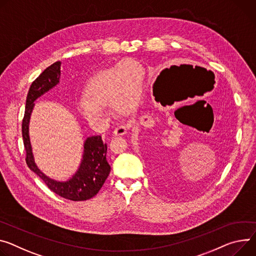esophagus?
I'll use <instances>...</instances> for the list:
<instances>
[{
  "mask_svg": "<svg viewBox=\"0 0 256 256\" xmlns=\"http://www.w3.org/2000/svg\"><path fill=\"white\" fill-rule=\"evenodd\" d=\"M134 122V120H130L126 124H122V126H118V128H116L113 132L114 136H122L124 134L128 132V130H130V128H132V124Z\"/></svg>",
  "mask_w": 256,
  "mask_h": 256,
  "instance_id": "1",
  "label": "esophagus"
}]
</instances>
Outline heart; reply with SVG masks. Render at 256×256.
I'll return each mask as SVG.
<instances>
[{
  "instance_id": "b5f03b06",
  "label": "heart",
  "mask_w": 256,
  "mask_h": 256,
  "mask_svg": "<svg viewBox=\"0 0 256 256\" xmlns=\"http://www.w3.org/2000/svg\"><path fill=\"white\" fill-rule=\"evenodd\" d=\"M144 90V72L141 64L124 59L92 76L76 106L88 120L104 122L107 118L106 104L120 113L134 110L141 102Z\"/></svg>"
}]
</instances>
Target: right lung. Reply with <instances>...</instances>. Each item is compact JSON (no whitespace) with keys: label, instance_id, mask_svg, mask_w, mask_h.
I'll return each instance as SVG.
<instances>
[{"label":"right lung","instance_id":"obj_1","mask_svg":"<svg viewBox=\"0 0 256 256\" xmlns=\"http://www.w3.org/2000/svg\"><path fill=\"white\" fill-rule=\"evenodd\" d=\"M61 62L53 63L32 84L26 103L24 118L22 120V138L26 151L28 166L38 174L48 188L57 195L72 201H84L94 197L102 188L110 172V166L106 159L107 145L101 136L86 138L84 143L82 159L76 172L65 182H59L46 176L38 168L34 161L30 138V120L34 101L60 82Z\"/></svg>","mask_w":256,"mask_h":256}]
</instances>
